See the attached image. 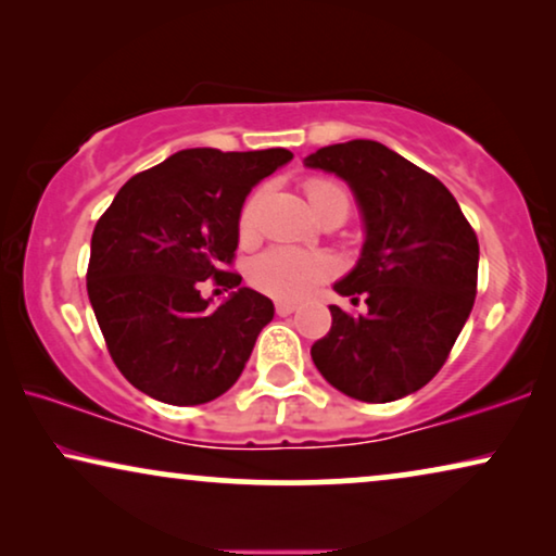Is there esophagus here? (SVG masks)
<instances>
[{
  "mask_svg": "<svg viewBox=\"0 0 556 556\" xmlns=\"http://www.w3.org/2000/svg\"><path fill=\"white\" fill-rule=\"evenodd\" d=\"M293 311H295L293 303H288V301H278V303H276V314H278V316H291Z\"/></svg>",
  "mask_w": 556,
  "mask_h": 556,
  "instance_id": "obj_1",
  "label": "esophagus"
}]
</instances>
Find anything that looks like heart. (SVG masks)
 I'll use <instances>...</instances> for the list:
<instances>
[{
    "label": "heart",
    "mask_w": 556,
    "mask_h": 556,
    "mask_svg": "<svg viewBox=\"0 0 556 556\" xmlns=\"http://www.w3.org/2000/svg\"><path fill=\"white\" fill-rule=\"evenodd\" d=\"M306 194L316 215H324L329 207L349 212V192L339 181L326 177H311L306 181ZM261 192H253L240 210V238L253 240L257 232V215H261ZM337 276V263L326 253H308L299 248H270L250 263L248 280L257 291L278 301H301Z\"/></svg>",
    "instance_id": "obj_1"
}]
</instances>
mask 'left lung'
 <instances>
[{
    "instance_id": "1",
    "label": "left lung",
    "mask_w": 556,
    "mask_h": 556,
    "mask_svg": "<svg viewBox=\"0 0 556 556\" xmlns=\"http://www.w3.org/2000/svg\"><path fill=\"white\" fill-rule=\"evenodd\" d=\"M306 166L349 181L367 240L333 291L367 303L331 306V329L311 346L316 369L362 402H392L430 382L466 326L478 288V238L443 181L384 143L318 149Z\"/></svg>"
}]
</instances>
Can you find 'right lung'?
I'll return each mask as SVG.
<instances>
[{"instance_id": "right-lung-1", "label": "right lung", "mask_w": 556, "mask_h": 556, "mask_svg": "<svg viewBox=\"0 0 556 556\" xmlns=\"http://www.w3.org/2000/svg\"><path fill=\"white\" fill-rule=\"evenodd\" d=\"M288 149H185L139 172L96 223L88 299L121 375L166 405H204L238 382L273 301L238 288L210 308L200 286L232 288L242 202Z\"/></svg>"}]
</instances>
